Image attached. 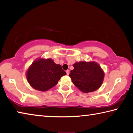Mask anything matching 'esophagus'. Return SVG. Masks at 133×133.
Masks as SVG:
<instances>
[{
    "label": "esophagus",
    "instance_id": "obj_1",
    "mask_svg": "<svg viewBox=\"0 0 133 133\" xmlns=\"http://www.w3.org/2000/svg\"><path fill=\"white\" fill-rule=\"evenodd\" d=\"M66 75H69V70H66Z\"/></svg>",
    "mask_w": 133,
    "mask_h": 133
}]
</instances>
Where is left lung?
Returning <instances> with one entry per match:
<instances>
[{"label":"left lung","mask_w":133,"mask_h":133,"mask_svg":"<svg viewBox=\"0 0 133 133\" xmlns=\"http://www.w3.org/2000/svg\"><path fill=\"white\" fill-rule=\"evenodd\" d=\"M69 76L72 83L84 93L92 92L101 86L104 72L99 64L95 62H76Z\"/></svg>","instance_id":"left-lung-1"}]
</instances>
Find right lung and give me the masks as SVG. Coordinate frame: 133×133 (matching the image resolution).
I'll list each match as a JSON object with an SVG mask.
<instances>
[{
  "label": "right lung",
  "instance_id": "add662e5",
  "mask_svg": "<svg viewBox=\"0 0 133 133\" xmlns=\"http://www.w3.org/2000/svg\"><path fill=\"white\" fill-rule=\"evenodd\" d=\"M66 74L61 65L52 59H38L34 61L26 71L28 83L34 89L45 91L56 85L61 77Z\"/></svg>",
  "mask_w": 133,
  "mask_h": 133
}]
</instances>
